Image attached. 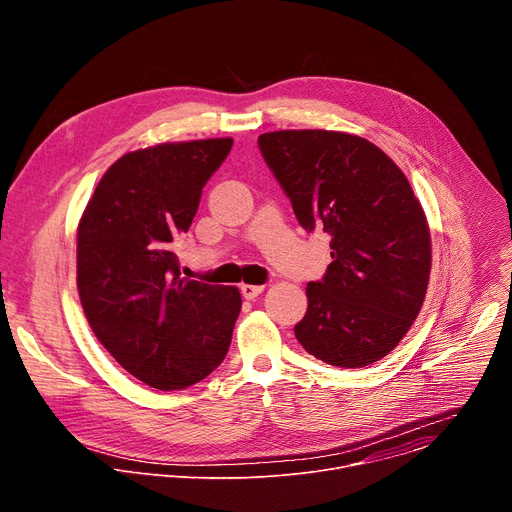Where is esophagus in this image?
I'll return each instance as SVG.
<instances>
[{
    "instance_id": "obj_1",
    "label": "esophagus",
    "mask_w": 512,
    "mask_h": 512,
    "mask_svg": "<svg viewBox=\"0 0 512 512\" xmlns=\"http://www.w3.org/2000/svg\"><path fill=\"white\" fill-rule=\"evenodd\" d=\"M265 285H249V283H243L241 285V294L245 300H255L259 294H263Z\"/></svg>"
}]
</instances>
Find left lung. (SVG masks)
<instances>
[{"mask_svg":"<svg viewBox=\"0 0 512 512\" xmlns=\"http://www.w3.org/2000/svg\"><path fill=\"white\" fill-rule=\"evenodd\" d=\"M257 143L298 223L330 235L332 263L306 287L298 342L340 369L381 360L417 318L431 269L429 227L409 180L350 133L285 129Z\"/></svg>","mask_w":512,"mask_h":512,"instance_id":"obj_1","label":"left lung"}]
</instances>
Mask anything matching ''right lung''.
I'll return each mask as SVG.
<instances>
[{"label":"right lung","mask_w":512,"mask_h":512,"mask_svg":"<svg viewBox=\"0 0 512 512\" xmlns=\"http://www.w3.org/2000/svg\"><path fill=\"white\" fill-rule=\"evenodd\" d=\"M231 148L221 137L125 154L79 223L77 285L89 326L127 373L160 391L206 379L225 360L241 312L237 287L180 277L172 251Z\"/></svg>","instance_id":"add662e5"}]
</instances>
